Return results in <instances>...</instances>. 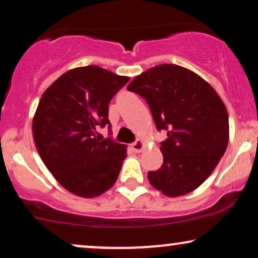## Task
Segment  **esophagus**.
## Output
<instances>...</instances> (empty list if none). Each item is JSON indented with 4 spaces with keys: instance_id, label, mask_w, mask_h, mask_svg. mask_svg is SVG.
I'll list each match as a JSON object with an SVG mask.
<instances>
[{
    "instance_id": "34e87169",
    "label": "esophagus",
    "mask_w": 258,
    "mask_h": 258,
    "mask_svg": "<svg viewBox=\"0 0 258 258\" xmlns=\"http://www.w3.org/2000/svg\"><path fill=\"white\" fill-rule=\"evenodd\" d=\"M144 147H145V144L143 141H137V142L132 143V149L135 153H141L143 149H144Z\"/></svg>"
}]
</instances>
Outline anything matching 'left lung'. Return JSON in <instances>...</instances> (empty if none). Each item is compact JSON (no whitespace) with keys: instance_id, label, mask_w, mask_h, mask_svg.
<instances>
[{"instance_id":"left-lung-1","label":"left lung","mask_w":258,"mask_h":258,"mask_svg":"<svg viewBox=\"0 0 258 258\" xmlns=\"http://www.w3.org/2000/svg\"><path fill=\"white\" fill-rule=\"evenodd\" d=\"M127 90L145 98L156 128L167 131L163 163L148 173L150 184L168 197L196 190L228 144V114L218 92L198 74L170 63L139 74Z\"/></svg>"}]
</instances>
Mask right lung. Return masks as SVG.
Masks as SVG:
<instances>
[{
	"mask_svg": "<svg viewBox=\"0 0 258 258\" xmlns=\"http://www.w3.org/2000/svg\"><path fill=\"white\" fill-rule=\"evenodd\" d=\"M128 77L98 66L70 70L45 90L33 116L32 132L43 162L66 190L94 198L119 176L126 145L99 139L108 125L109 102Z\"/></svg>",
	"mask_w": 258,
	"mask_h": 258,
	"instance_id": "obj_1",
	"label": "right lung"
}]
</instances>
